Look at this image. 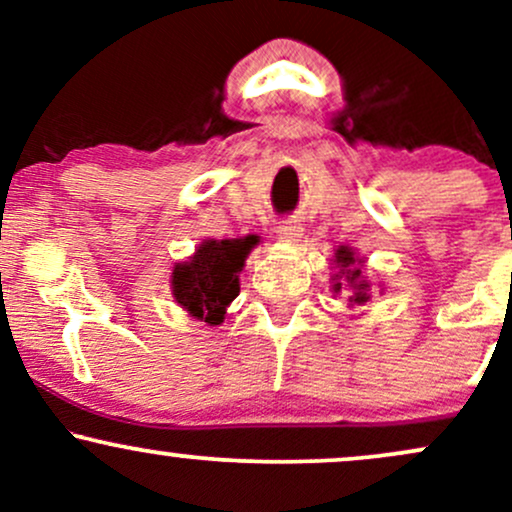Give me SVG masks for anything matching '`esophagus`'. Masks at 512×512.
Here are the masks:
<instances>
[{"instance_id":"obj_1","label":"esophagus","mask_w":512,"mask_h":512,"mask_svg":"<svg viewBox=\"0 0 512 512\" xmlns=\"http://www.w3.org/2000/svg\"><path fill=\"white\" fill-rule=\"evenodd\" d=\"M301 236H303V228L298 226L296 221H284L276 226V238H279L281 243H296Z\"/></svg>"}]
</instances>
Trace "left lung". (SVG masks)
<instances>
[{"label": "left lung", "mask_w": 512, "mask_h": 512, "mask_svg": "<svg viewBox=\"0 0 512 512\" xmlns=\"http://www.w3.org/2000/svg\"><path fill=\"white\" fill-rule=\"evenodd\" d=\"M334 264L339 267V272L334 274V293L342 291V279L346 284L351 286V291H354V296H349V303L351 305H363L368 303L370 298V284L366 281V276H361V267H363V260H358L356 252L349 248V245H339L337 252H334Z\"/></svg>", "instance_id": "left-lung-1"}]
</instances>
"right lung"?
Returning a JSON list of instances; mask_svg holds the SVG:
<instances>
[{
  "label": "right lung",
  "mask_w": 512,
  "mask_h": 512,
  "mask_svg": "<svg viewBox=\"0 0 512 512\" xmlns=\"http://www.w3.org/2000/svg\"><path fill=\"white\" fill-rule=\"evenodd\" d=\"M257 243V236L204 240L190 260L173 267L170 289L175 303L195 320L211 327L221 325L226 308L240 293L238 274L243 272L245 257Z\"/></svg>",
  "instance_id": "add662e5"
}]
</instances>
